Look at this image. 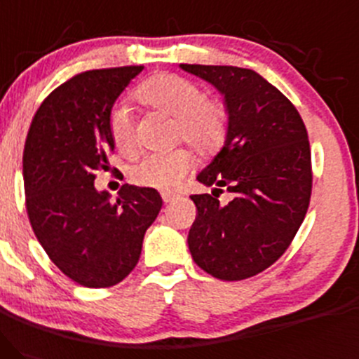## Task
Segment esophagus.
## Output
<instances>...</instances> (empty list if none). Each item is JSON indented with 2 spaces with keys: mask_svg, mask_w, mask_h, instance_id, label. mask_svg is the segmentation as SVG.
Returning <instances> with one entry per match:
<instances>
[{
  "mask_svg": "<svg viewBox=\"0 0 359 359\" xmlns=\"http://www.w3.org/2000/svg\"><path fill=\"white\" fill-rule=\"evenodd\" d=\"M161 196H163V201L164 203H171V201H175L176 198H178V195L172 191H163L161 193Z\"/></svg>",
  "mask_w": 359,
  "mask_h": 359,
  "instance_id": "1",
  "label": "esophagus"
}]
</instances>
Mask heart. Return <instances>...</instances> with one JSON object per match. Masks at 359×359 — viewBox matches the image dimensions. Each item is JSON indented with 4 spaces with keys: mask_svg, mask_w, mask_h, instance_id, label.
Instances as JSON below:
<instances>
[{
    "mask_svg": "<svg viewBox=\"0 0 359 359\" xmlns=\"http://www.w3.org/2000/svg\"><path fill=\"white\" fill-rule=\"evenodd\" d=\"M140 103L175 116L176 137H183L200 156H213L225 144L229 134L227 110L219 100L207 98L196 83L178 74L151 76L135 90ZM110 135L115 147L130 151L134 147V122L126 104L111 108L108 118ZM193 164L188 149L147 152L130 168V178L142 187H176L187 176Z\"/></svg>",
    "mask_w": 359,
    "mask_h": 359,
    "instance_id": "1",
    "label": "heart"
}]
</instances>
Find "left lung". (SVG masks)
Returning a JSON list of instances; mask_svg holds the SVG:
<instances>
[{
    "label": "left lung",
    "instance_id": "8db88e82",
    "mask_svg": "<svg viewBox=\"0 0 359 359\" xmlns=\"http://www.w3.org/2000/svg\"><path fill=\"white\" fill-rule=\"evenodd\" d=\"M224 95L229 134L191 195L196 219L188 233L191 257L225 281L264 271L292 244L307 213L312 161L307 128L293 103L263 76L233 66L181 64ZM225 187L234 198L219 203Z\"/></svg>",
    "mask_w": 359,
    "mask_h": 359
}]
</instances>
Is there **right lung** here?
I'll use <instances>...</instances> for the list:
<instances>
[{
  "label": "right lung",
  "mask_w": 359,
  "mask_h": 359,
  "mask_svg": "<svg viewBox=\"0 0 359 359\" xmlns=\"http://www.w3.org/2000/svg\"><path fill=\"white\" fill-rule=\"evenodd\" d=\"M144 66L76 74L43 100L23 149L27 213L52 263L88 288L120 283L142 251L163 207L154 188L123 184L116 201L95 188L114 152L108 118L115 100Z\"/></svg>",
  "instance_id": "add662e5"
}]
</instances>
